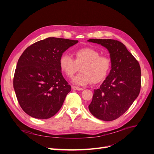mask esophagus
Returning <instances> with one entry per match:
<instances>
[{
    "mask_svg": "<svg viewBox=\"0 0 154 154\" xmlns=\"http://www.w3.org/2000/svg\"><path fill=\"white\" fill-rule=\"evenodd\" d=\"M72 88H73L74 90H76V91H82L83 88H80V87H78L76 86H72Z\"/></svg>",
    "mask_w": 154,
    "mask_h": 154,
    "instance_id": "esophagus-1",
    "label": "esophagus"
}]
</instances>
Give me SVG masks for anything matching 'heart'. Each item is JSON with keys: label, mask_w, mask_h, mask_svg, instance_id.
Segmentation results:
<instances>
[{"label": "heart", "mask_w": 154, "mask_h": 154, "mask_svg": "<svg viewBox=\"0 0 154 154\" xmlns=\"http://www.w3.org/2000/svg\"><path fill=\"white\" fill-rule=\"evenodd\" d=\"M59 64L62 71L68 78H71L80 68L81 72L73 78L72 82L76 85H83L103 81L110 72L112 62L109 57L101 55L98 51L85 48L75 51L74 60L68 54H62Z\"/></svg>", "instance_id": "b5f03b06"}]
</instances>
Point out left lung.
<instances>
[{
    "instance_id": "1",
    "label": "left lung",
    "mask_w": 154,
    "mask_h": 154,
    "mask_svg": "<svg viewBox=\"0 0 154 154\" xmlns=\"http://www.w3.org/2000/svg\"><path fill=\"white\" fill-rule=\"evenodd\" d=\"M88 41L104 46L110 53L112 69L100 87L94 91L88 105L96 118L110 122L122 116L137 97L141 86L140 66L119 41L96 38Z\"/></svg>"
}]
</instances>
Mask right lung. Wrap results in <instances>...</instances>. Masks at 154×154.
Listing matches in <instances>:
<instances>
[{
  "instance_id": "right-lung-1",
  "label": "right lung",
  "mask_w": 154,
  "mask_h": 154,
  "mask_svg": "<svg viewBox=\"0 0 154 154\" xmlns=\"http://www.w3.org/2000/svg\"><path fill=\"white\" fill-rule=\"evenodd\" d=\"M78 40L54 38L31 45L18 59L13 87L22 110L32 118L48 119L57 114L71 91L59 59Z\"/></svg>"
}]
</instances>
